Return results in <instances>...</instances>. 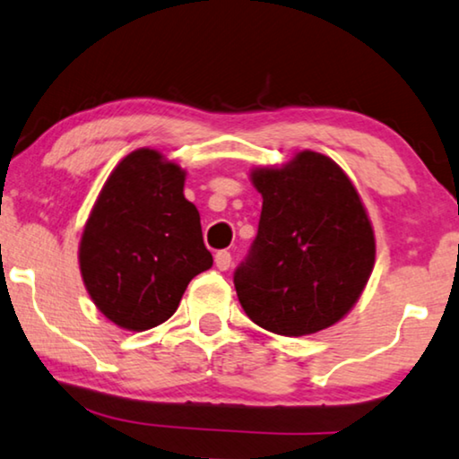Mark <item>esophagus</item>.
I'll list each match as a JSON object with an SVG mask.
<instances>
[{
	"label": "esophagus",
	"mask_w": 459,
	"mask_h": 459,
	"mask_svg": "<svg viewBox=\"0 0 459 459\" xmlns=\"http://www.w3.org/2000/svg\"><path fill=\"white\" fill-rule=\"evenodd\" d=\"M214 262H216V268L222 270V273H224V270L230 268L232 257H230L229 251H218V254L214 255Z\"/></svg>",
	"instance_id": "esophagus-1"
}]
</instances>
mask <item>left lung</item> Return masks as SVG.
<instances>
[{"mask_svg": "<svg viewBox=\"0 0 459 459\" xmlns=\"http://www.w3.org/2000/svg\"><path fill=\"white\" fill-rule=\"evenodd\" d=\"M262 193L251 251L235 273L245 314L282 337L343 320L374 268L377 241L359 193L337 162L299 152L249 174Z\"/></svg>", "mask_w": 459, "mask_h": 459, "instance_id": "8db88e82", "label": "left lung"}]
</instances>
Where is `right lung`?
I'll return each instance as SVG.
<instances>
[{
    "label": "right lung",
    "instance_id": "right-lung-1",
    "mask_svg": "<svg viewBox=\"0 0 459 459\" xmlns=\"http://www.w3.org/2000/svg\"><path fill=\"white\" fill-rule=\"evenodd\" d=\"M186 172L141 147L120 160L95 199L79 243L87 293L116 326L147 331L177 312L193 276L212 268Z\"/></svg>",
    "mask_w": 459,
    "mask_h": 459
}]
</instances>
